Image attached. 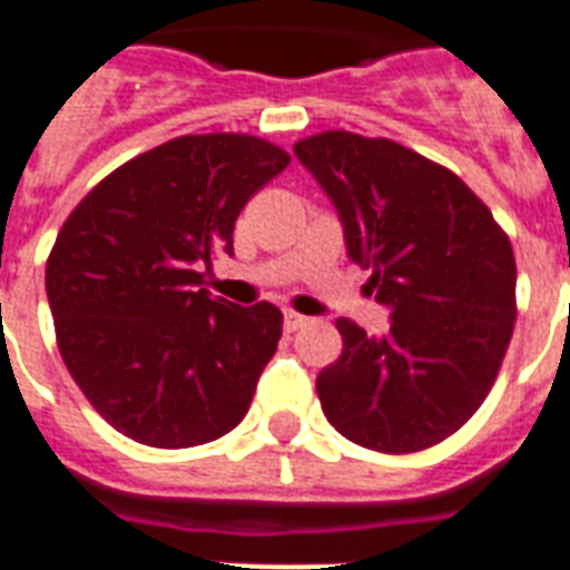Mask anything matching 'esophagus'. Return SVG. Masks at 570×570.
<instances>
[{"mask_svg": "<svg viewBox=\"0 0 570 570\" xmlns=\"http://www.w3.org/2000/svg\"><path fill=\"white\" fill-rule=\"evenodd\" d=\"M305 323H307V317H302V314H296V311H286V314H284L286 332H296V328H302Z\"/></svg>", "mask_w": 570, "mask_h": 570, "instance_id": "34e87169", "label": "esophagus"}]
</instances>
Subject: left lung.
Wrapping results in <instances>:
<instances>
[{"label": "left lung", "instance_id": "obj_1", "mask_svg": "<svg viewBox=\"0 0 570 570\" xmlns=\"http://www.w3.org/2000/svg\"><path fill=\"white\" fill-rule=\"evenodd\" d=\"M298 163L326 193L347 256L390 307L383 338L341 317L338 362L320 371L323 414L353 444L416 453L474 416L495 383L517 320L508 235L450 171L390 138L320 132Z\"/></svg>", "mask_w": 570, "mask_h": 570}]
</instances>
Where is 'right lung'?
Returning a JSON list of instances; mask_svg holds the SVG:
<instances>
[{
	"instance_id": "1",
	"label": "right lung",
	"mask_w": 570,
	"mask_h": 570,
	"mask_svg": "<svg viewBox=\"0 0 570 570\" xmlns=\"http://www.w3.org/2000/svg\"><path fill=\"white\" fill-rule=\"evenodd\" d=\"M286 166L256 135H180L111 171L62 223L45 272L57 344L126 438L180 450L247 414L284 314L214 298L202 268L232 256L242 208Z\"/></svg>"
}]
</instances>
